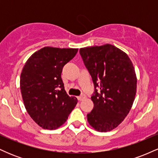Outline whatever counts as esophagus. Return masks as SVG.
<instances>
[{"mask_svg": "<svg viewBox=\"0 0 158 158\" xmlns=\"http://www.w3.org/2000/svg\"><path fill=\"white\" fill-rule=\"evenodd\" d=\"M85 98V95H81V96H79V97H78L77 99H78V100H79V101H81V100H83Z\"/></svg>", "mask_w": 158, "mask_h": 158, "instance_id": "34e87169", "label": "esophagus"}]
</instances>
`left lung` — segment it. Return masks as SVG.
<instances>
[{
	"mask_svg": "<svg viewBox=\"0 0 158 158\" xmlns=\"http://www.w3.org/2000/svg\"><path fill=\"white\" fill-rule=\"evenodd\" d=\"M79 52L95 88L88 123L98 131H111L124 120L135 101L137 77L133 64L126 52L109 44L80 48Z\"/></svg>",
	"mask_w": 158,
	"mask_h": 158,
	"instance_id": "left-lung-1",
	"label": "left lung"
}]
</instances>
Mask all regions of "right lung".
Segmentation results:
<instances>
[{"label":"right lung","mask_w":158,"mask_h":158,"mask_svg":"<svg viewBox=\"0 0 158 158\" xmlns=\"http://www.w3.org/2000/svg\"><path fill=\"white\" fill-rule=\"evenodd\" d=\"M77 48L44 47L26 61L20 88L27 113L44 129H56L66 122L77 104L65 91L62 68L77 53Z\"/></svg>","instance_id":"right-lung-1"}]
</instances>
